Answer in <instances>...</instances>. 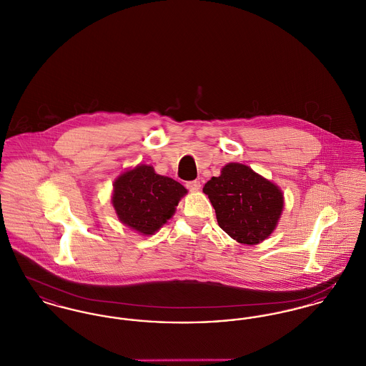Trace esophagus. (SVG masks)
Segmentation results:
<instances>
[{"mask_svg":"<svg viewBox=\"0 0 366 366\" xmlns=\"http://www.w3.org/2000/svg\"><path fill=\"white\" fill-rule=\"evenodd\" d=\"M200 182L199 181H189V182H187V188L189 189V191H192V192H196V191H199L200 189Z\"/></svg>","mask_w":366,"mask_h":366,"instance_id":"esophagus-1","label":"esophagus"}]
</instances>
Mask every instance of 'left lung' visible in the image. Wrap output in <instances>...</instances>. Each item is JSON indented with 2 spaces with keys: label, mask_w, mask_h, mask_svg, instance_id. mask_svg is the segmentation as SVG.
Instances as JSON below:
<instances>
[{
  "label": "left lung",
  "mask_w": 366,
  "mask_h": 366,
  "mask_svg": "<svg viewBox=\"0 0 366 366\" xmlns=\"http://www.w3.org/2000/svg\"><path fill=\"white\" fill-rule=\"evenodd\" d=\"M203 192L214 207L221 229L243 244H257L269 237L283 210L280 187L240 163L224 166Z\"/></svg>",
  "instance_id": "8db88e82"
}]
</instances>
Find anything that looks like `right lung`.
I'll list each match as a JSON object with an SVG mask.
<instances>
[{"label": "right lung", "mask_w": 366, "mask_h": 366, "mask_svg": "<svg viewBox=\"0 0 366 366\" xmlns=\"http://www.w3.org/2000/svg\"><path fill=\"white\" fill-rule=\"evenodd\" d=\"M188 191L148 164L120 174L113 184L112 204L117 218L141 235H153L175 213Z\"/></svg>", "instance_id": "add662e5"}]
</instances>
